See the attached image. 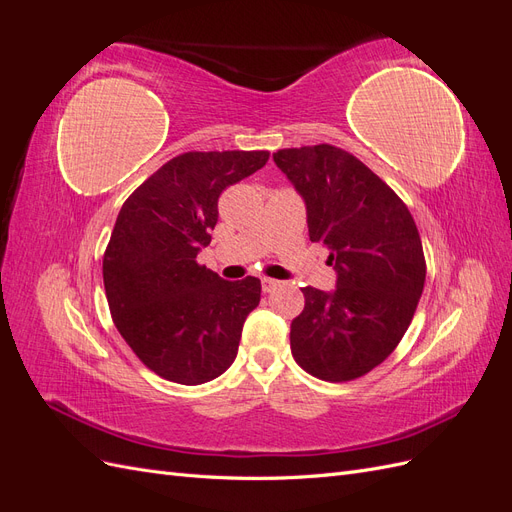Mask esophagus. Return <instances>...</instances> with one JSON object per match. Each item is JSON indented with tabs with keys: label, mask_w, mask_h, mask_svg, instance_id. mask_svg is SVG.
Listing matches in <instances>:
<instances>
[{
	"label": "esophagus",
	"mask_w": 512,
	"mask_h": 512,
	"mask_svg": "<svg viewBox=\"0 0 512 512\" xmlns=\"http://www.w3.org/2000/svg\"><path fill=\"white\" fill-rule=\"evenodd\" d=\"M262 292H273L277 286H280V282L273 280V277H262Z\"/></svg>",
	"instance_id": "obj_1"
}]
</instances>
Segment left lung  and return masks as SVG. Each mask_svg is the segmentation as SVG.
<instances>
[{
	"label": "left lung",
	"instance_id": "obj_1",
	"mask_svg": "<svg viewBox=\"0 0 512 512\" xmlns=\"http://www.w3.org/2000/svg\"><path fill=\"white\" fill-rule=\"evenodd\" d=\"M277 168L307 209L309 239L327 245L337 288H303L290 350L327 382L365 376L408 331L425 286V256L408 207L352 153L333 145L280 149Z\"/></svg>",
	"mask_w": 512,
	"mask_h": 512
}]
</instances>
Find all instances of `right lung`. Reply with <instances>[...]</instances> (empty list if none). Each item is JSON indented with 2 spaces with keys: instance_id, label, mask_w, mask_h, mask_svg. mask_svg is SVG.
<instances>
[{
  "instance_id": "right-lung-1",
  "label": "right lung",
  "mask_w": 512,
  "mask_h": 512,
  "mask_svg": "<svg viewBox=\"0 0 512 512\" xmlns=\"http://www.w3.org/2000/svg\"><path fill=\"white\" fill-rule=\"evenodd\" d=\"M269 151H188L168 160L123 203L102 275L113 322L151 371L170 382L222 376L239 350L260 280L226 282L198 265L228 185L254 175Z\"/></svg>"
}]
</instances>
